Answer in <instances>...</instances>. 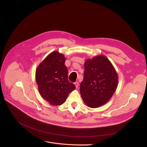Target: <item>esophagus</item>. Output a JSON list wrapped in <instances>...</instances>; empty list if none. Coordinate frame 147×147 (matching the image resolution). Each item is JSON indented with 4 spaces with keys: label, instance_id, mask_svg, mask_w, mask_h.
Returning a JSON list of instances; mask_svg holds the SVG:
<instances>
[{
    "label": "esophagus",
    "instance_id": "34e87169",
    "mask_svg": "<svg viewBox=\"0 0 147 147\" xmlns=\"http://www.w3.org/2000/svg\"><path fill=\"white\" fill-rule=\"evenodd\" d=\"M74 84H75V86H76V88H78V86H79V82H75V83H74Z\"/></svg>",
    "mask_w": 147,
    "mask_h": 147
}]
</instances>
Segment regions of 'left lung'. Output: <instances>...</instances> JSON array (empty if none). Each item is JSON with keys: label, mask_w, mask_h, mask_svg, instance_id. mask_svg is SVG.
<instances>
[{"label": "left lung", "mask_w": 147, "mask_h": 147, "mask_svg": "<svg viewBox=\"0 0 147 147\" xmlns=\"http://www.w3.org/2000/svg\"><path fill=\"white\" fill-rule=\"evenodd\" d=\"M84 67L81 96L88 107L95 109L113 96L118 86V74L110 61L102 55L87 59Z\"/></svg>", "instance_id": "left-lung-1"}]
</instances>
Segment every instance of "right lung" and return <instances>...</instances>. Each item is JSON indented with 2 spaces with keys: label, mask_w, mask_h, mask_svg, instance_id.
Instances as JSON below:
<instances>
[{
  "label": "right lung",
  "mask_w": 147,
  "mask_h": 147,
  "mask_svg": "<svg viewBox=\"0 0 147 147\" xmlns=\"http://www.w3.org/2000/svg\"><path fill=\"white\" fill-rule=\"evenodd\" d=\"M64 54L53 51L37 66L36 80L40 96L51 105L64 104L68 94L76 89L68 80Z\"/></svg>",
  "instance_id": "obj_1"
}]
</instances>
